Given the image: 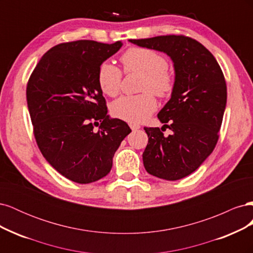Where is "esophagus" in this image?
I'll list each match as a JSON object with an SVG mask.
<instances>
[{"instance_id":"esophagus-1","label":"esophagus","mask_w":253,"mask_h":253,"mask_svg":"<svg viewBox=\"0 0 253 253\" xmlns=\"http://www.w3.org/2000/svg\"><path fill=\"white\" fill-rule=\"evenodd\" d=\"M129 127L132 128V131H137V129L140 128V126L136 124H129Z\"/></svg>"}]
</instances>
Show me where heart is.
Returning a JSON list of instances; mask_svg holds the SVG:
<instances>
[{"label":"heart","mask_w":253,"mask_h":253,"mask_svg":"<svg viewBox=\"0 0 253 253\" xmlns=\"http://www.w3.org/2000/svg\"><path fill=\"white\" fill-rule=\"evenodd\" d=\"M121 62L126 73L142 75L140 89L144 93L135 96H122L111 105L115 117L129 122H141L149 118L157 108V101L151 90L158 97L169 96L174 88V77L168 71V60L157 51L132 47L121 57ZM122 74L119 68L106 61L98 68L97 80L102 93L114 97L119 93Z\"/></svg>","instance_id":"heart-1"}]
</instances>
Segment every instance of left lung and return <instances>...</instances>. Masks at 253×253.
<instances>
[{
    "label": "left lung",
    "mask_w": 253,
    "mask_h": 253,
    "mask_svg": "<svg viewBox=\"0 0 253 253\" xmlns=\"http://www.w3.org/2000/svg\"><path fill=\"white\" fill-rule=\"evenodd\" d=\"M140 47L165 52L174 67L170 100L157 117L173 133L144 127L149 141L142 160L147 172L166 180L193 173L208 158L218 139L227 103V86L216 59L203 44L183 36L128 40Z\"/></svg>",
    "instance_id": "1"
}]
</instances>
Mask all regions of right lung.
Masks as SVG:
<instances>
[{"mask_svg": "<svg viewBox=\"0 0 253 253\" xmlns=\"http://www.w3.org/2000/svg\"><path fill=\"white\" fill-rule=\"evenodd\" d=\"M121 46V41L91 40L56 45L28 80L27 106L38 147L53 169L75 182L108 175L115 152L132 132L126 122L108 115L97 80L99 66Z\"/></svg>", "mask_w": 253, "mask_h": 253, "instance_id": "right-lung-1", "label": "right lung"}]
</instances>
